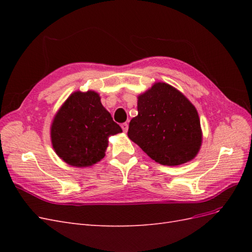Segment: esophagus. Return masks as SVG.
<instances>
[{"label": "esophagus", "instance_id": "esophagus-1", "mask_svg": "<svg viewBox=\"0 0 252 252\" xmlns=\"http://www.w3.org/2000/svg\"><path fill=\"white\" fill-rule=\"evenodd\" d=\"M121 127H122V129H123L124 132H127V130H128V124L127 123H123L121 125Z\"/></svg>", "mask_w": 252, "mask_h": 252}]
</instances>
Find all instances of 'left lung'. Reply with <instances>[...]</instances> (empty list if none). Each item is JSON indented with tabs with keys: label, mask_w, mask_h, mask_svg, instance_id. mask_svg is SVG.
I'll return each instance as SVG.
<instances>
[{
	"label": "left lung",
	"mask_w": 252,
	"mask_h": 252,
	"mask_svg": "<svg viewBox=\"0 0 252 252\" xmlns=\"http://www.w3.org/2000/svg\"><path fill=\"white\" fill-rule=\"evenodd\" d=\"M128 138L157 163L182 165L201 148L199 114L178 89L158 82L138 96V116L129 123Z\"/></svg>",
	"instance_id": "8db88e82"
}]
</instances>
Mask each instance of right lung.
I'll return each instance as SVG.
<instances>
[{
	"mask_svg": "<svg viewBox=\"0 0 252 252\" xmlns=\"http://www.w3.org/2000/svg\"><path fill=\"white\" fill-rule=\"evenodd\" d=\"M120 132L122 128L93 90L71 94L53 118L50 128L56 154L74 167H88L101 161L108 138Z\"/></svg>",
	"mask_w": 252,
	"mask_h": 252,
	"instance_id": "obj_1",
	"label": "right lung"
}]
</instances>
